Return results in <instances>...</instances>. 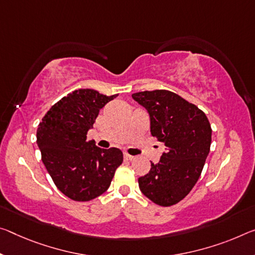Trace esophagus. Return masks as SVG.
Wrapping results in <instances>:
<instances>
[{
  "mask_svg": "<svg viewBox=\"0 0 255 255\" xmlns=\"http://www.w3.org/2000/svg\"><path fill=\"white\" fill-rule=\"evenodd\" d=\"M125 159H127V160H129V161H134V160L136 159V157L130 155V154H128V153H125Z\"/></svg>",
  "mask_w": 255,
  "mask_h": 255,
  "instance_id": "1",
  "label": "esophagus"
}]
</instances>
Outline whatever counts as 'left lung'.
<instances>
[{
  "label": "left lung",
  "instance_id": "8db88e82",
  "mask_svg": "<svg viewBox=\"0 0 255 255\" xmlns=\"http://www.w3.org/2000/svg\"><path fill=\"white\" fill-rule=\"evenodd\" d=\"M136 102L146 109L151 134L165 145L159 163L139 177L147 199L161 207L178 203L192 191L210 152L212 129L205 113L195 104L167 90L134 93Z\"/></svg>",
  "mask_w": 255,
  "mask_h": 255
}]
</instances>
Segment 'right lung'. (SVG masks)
I'll list each match as a JSON object with an SVG mask.
<instances>
[{"instance_id":"1","label":"right lung","mask_w":255,"mask_h":255,"mask_svg":"<svg viewBox=\"0 0 255 255\" xmlns=\"http://www.w3.org/2000/svg\"><path fill=\"white\" fill-rule=\"evenodd\" d=\"M117 96L90 88L74 91L52 106L38 125L43 163L59 191L71 200L91 201L107 192L123 163L119 148L104 149L86 139L101 109Z\"/></svg>"}]
</instances>
